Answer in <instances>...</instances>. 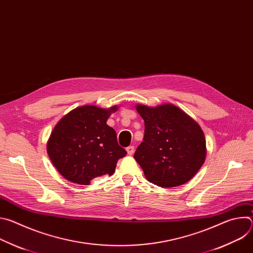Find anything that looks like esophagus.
<instances>
[{"mask_svg": "<svg viewBox=\"0 0 253 253\" xmlns=\"http://www.w3.org/2000/svg\"><path fill=\"white\" fill-rule=\"evenodd\" d=\"M134 150H135L134 146H128V147L126 148V151H127V153H128V155H132V154L134 153Z\"/></svg>", "mask_w": 253, "mask_h": 253, "instance_id": "esophagus-1", "label": "esophagus"}]
</instances>
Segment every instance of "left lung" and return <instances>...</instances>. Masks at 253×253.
I'll return each instance as SVG.
<instances>
[{"label":"left lung","mask_w":253,"mask_h":253,"mask_svg":"<svg viewBox=\"0 0 253 253\" xmlns=\"http://www.w3.org/2000/svg\"><path fill=\"white\" fill-rule=\"evenodd\" d=\"M136 110L145 132L134 158L146 179L163 188L188 182L206 158L205 136L199 124L172 104H139Z\"/></svg>","instance_id":"1"}]
</instances>
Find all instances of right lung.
Here are the masks:
<instances>
[{
  "mask_svg": "<svg viewBox=\"0 0 253 253\" xmlns=\"http://www.w3.org/2000/svg\"><path fill=\"white\" fill-rule=\"evenodd\" d=\"M117 109L118 106L102 109L85 105L56 124L47 142V153L65 179L89 185L96 177L114 173L117 161L127 154L119 146L115 130L106 124Z\"/></svg>",
  "mask_w": 253,
  "mask_h": 253,
  "instance_id": "add662e5",
  "label": "right lung"
}]
</instances>
